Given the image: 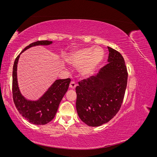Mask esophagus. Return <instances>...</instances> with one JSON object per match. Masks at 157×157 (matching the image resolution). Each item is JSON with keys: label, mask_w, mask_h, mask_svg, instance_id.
I'll return each mask as SVG.
<instances>
[{"label": "esophagus", "mask_w": 157, "mask_h": 157, "mask_svg": "<svg viewBox=\"0 0 157 157\" xmlns=\"http://www.w3.org/2000/svg\"><path fill=\"white\" fill-rule=\"evenodd\" d=\"M76 86H77V84H76L74 81H71L70 83V85H69V87L72 89H75L76 88Z\"/></svg>", "instance_id": "34e87169"}]
</instances>
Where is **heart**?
Returning <instances> with one entry per match:
<instances>
[{
  "label": "heart",
  "instance_id": "1",
  "mask_svg": "<svg viewBox=\"0 0 157 157\" xmlns=\"http://www.w3.org/2000/svg\"><path fill=\"white\" fill-rule=\"evenodd\" d=\"M103 55V51L100 48L92 50L90 48H83L73 51L69 57V62L73 67L80 69L81 75L87 77L94 74L102 60Z\"/></svg>",
  "mask_w": 157,
  "mask_h": 157
}]
</instances>
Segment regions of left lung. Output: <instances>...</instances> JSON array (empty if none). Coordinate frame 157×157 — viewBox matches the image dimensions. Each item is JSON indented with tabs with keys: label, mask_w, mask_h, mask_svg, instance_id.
<instances>
[{
	"label": "left lung",
	"mask_w": 157,
	"mask_h": 157,
	"mask_svg": "<svg viewBox=\"0 0 157 157\" xmlns=\"http://www.w3.org/2000/svg\"><path fill=\"white\" fill-rule=\"evenodd\" d=\"M108 63L76 87L77 113L85 124L99 126L116 115L124 99L128 71L122 56L111 47Z\"/></svg>",
	"instance_id": "left-lung-1"
}]
</instances>
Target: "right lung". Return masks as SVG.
<instances>
[{
    "mask_svg": "<svg viewBox=\"0 0 157 157\" xmlns=\"http://www.w3.org/2000/svg\"><path fill=\"white\" fill-rule=\"evenodd\" d=\"M50 40H39L26 46L21 52L37 45H49ZM21 53L14 61L12 72V96L14 104L21 116L32 124L43 125L50 122L54 118L59 103L67 92L70 78L56 80L46 92L39 100L29 101L26 99L19 90L17 79V65Z\"/></svg>",
    "mask_w": 157,
    "mask_h": 157,
    "instance_id": "add662e5",
    "label": "right lung"
}]
</instances>
